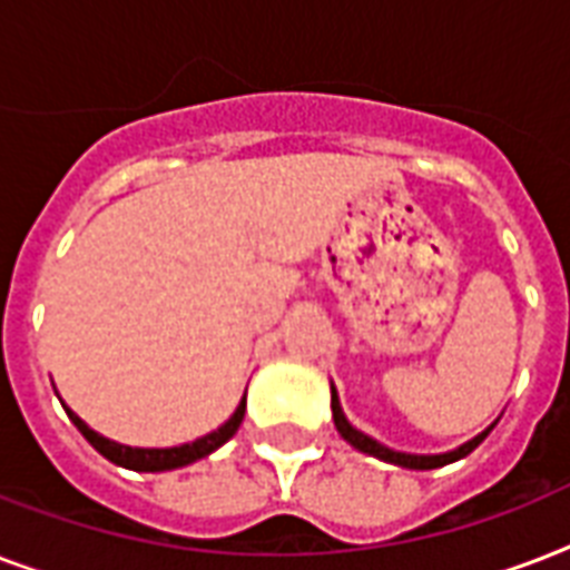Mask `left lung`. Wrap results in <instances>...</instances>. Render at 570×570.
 Returning <instances> with one entry per match:
<instances>
[{
	"mask_svg": "<svg viewBox=\"0 0 570 570\" xmlns=\"http://www.w3.org/2000/svg\"><path fill=\"white\" fill-rule=\"evenodd\" d=\"M331 411H334V425H337V432L343 434V441H348L352 446H355V450L366 452V455H375V459L387 461V464H399V468H407V470H434V468H443V464H452V461L464 459V455H470V452L476 450L479 443L488 438V432L494 429V423H491L485 432L476 434L473 441L461 443L459 450H452V452H441V455H411V452L387 450L384 443L373 441L370 434L357 432L355 425L346 420V414H343V407H340V399H337V390L334 387H331Z\"/></svg>",
	"mask_w": 570,
	"mask_h": 570,
	"instance_id": "1",
	"label": "left lung"
}]
</instances>
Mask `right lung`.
I'll list each match as a JSON object with an SVG mask.
<instances>
[{
  "label": "right lung",
  "mask_w": 570,
  "mask_h": 570,
  "mask_svg": "<svg viewBox=\"0 0 570 570\" xmlns=\"http://www.w3.org/2000/svg\"><path fill=\"white\" fill-rule=\"evenodd\" d=\"M61 405H65V402H61ZM65 411L67 416L73 420L76 429L85 434V441L91 443L94 450L100 452V455H106L111 464H120V468H127V470H138V473H163V470L186 468V464H191V461L206 459L209 452H215L218 446H224V443L230 441L233 434L239 432L242 416H245V396H242V402L236 405L230 420H227L224 425H218L215 432L204 434V438H197V441L191 443H180V446H165V450H141V446L115 443L109 441V438H102V434L94 432V429H88L85 420H79V416H76L67 405Z\"/></svg>",
  "instance_id": "1"
}]
</instances>
